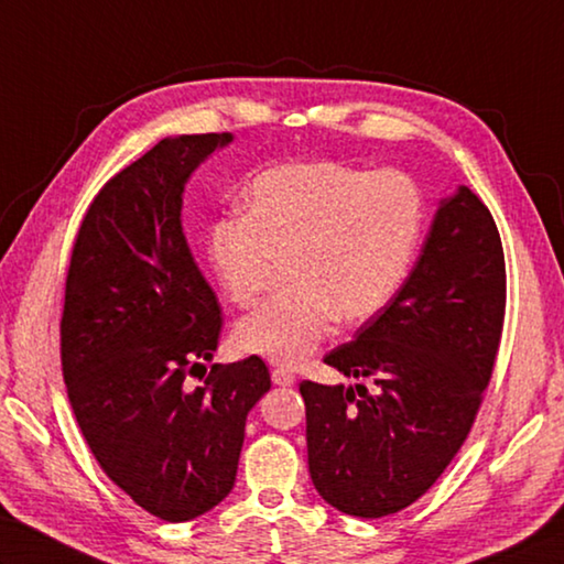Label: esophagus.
Here are the masks:
<instances>
[{
  "label": "esophagus",
  "instance_id": "obj_1",
  "mask_svg": "<svg viewBox=\"0 0 564 564\" xmlns=\"http://www.w3.org/2000/svg\"><path fill=\"white\" fill-rule=\"evenodd\" d=\"M271 381L275 386H293L295 383V377L289 371V369H273L271 371Z\"/></svg>",
  "mask_w": 564,
  "mask_h": 564
}]
</instances>
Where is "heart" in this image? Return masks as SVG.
<instances>
[{
    "instance_id": "b5f03b06",
    "label": "heart",
    "mask_w": 564,
    "mask_h": 564,
    "mask_svg": "<svg viewBox=\"0 0 564 564\" xmlns=\"http://www.w3.org/2000/svg\"><path fill=\"white\" fill-rule=\"evenodd\" d=\"M245 213L207 227L205 253L219 289L249 305L285 259L291 291L263 301L235 327V345L283 367L315 355L335 323L361 325L399 293L425 227L423 191L401 171L369 173L337 161L261 171Z\"/></svg>"
}]
</instances>
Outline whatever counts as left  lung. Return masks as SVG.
<instances>
[{
    "label": "left lung",
    "mask_w": 564,
    "mask_h": 564,
    "mask_svg": "<svg viewBox=\"0 0 564 564\" xmlns=\"http://www.w3.org/2000/svg\"><path fill=\"white\" fill-rule=\"evenodd\" d=\"M506 263L489 207L467 185L440 200L421 257L383 311L325 364L351 379L301 383L317 494L359 518L421 499L465 443L491 379Z\"/></svg>",
    "instance_id": "obj_1"
}]
</instances>
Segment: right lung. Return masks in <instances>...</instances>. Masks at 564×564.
Returning a JSON list of instances; mask_svg holds the SVG:
<instances>
[{
    "mask_svg": "<svg viewBox=\"0 0 564 564\" xmlns=\"http://www.w3.org/2000/svg\"><path fill=\"white\" fill-rule=\"evenodd\" d=\"M223 134L161 139L107 181L77 229L61 319L63 379L95 459L161 521L207 513L235 487L267 364H213L223 311L183 235V193Z\"/></svg>",
    "mask_w": 564,
    "mask_h": 564,
    "instance_id": "obj_1",
    "label": "right lung"
}]
</instances>
